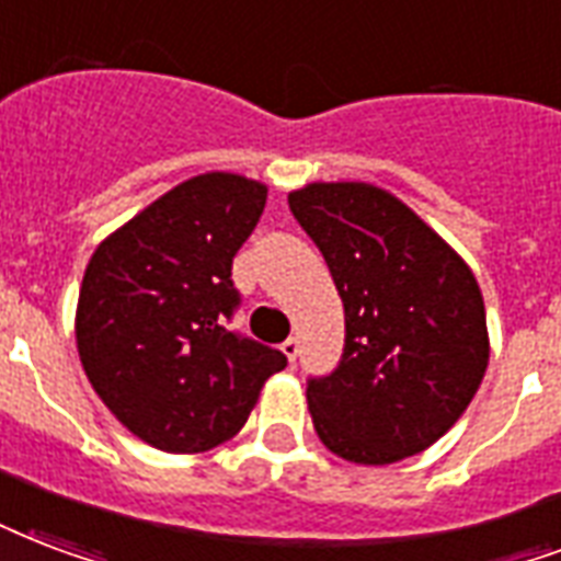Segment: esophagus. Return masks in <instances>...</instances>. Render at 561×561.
<instances>
[{
  "instance_id": "obj_1",
  "label": "esophagus",
  "mask_w": 561,
  "mask_h": 561,
  "mask_svg": "<svg viewBox=\"0 0 561 561\" xmlns=\"http://www.w3.org/2000/svg\"><path fill=\"white\" fill-rule=\"evenodd\" d=\"M282 353H285L290 365H294V362H297V353H299V341H297V337H288V341L282 344Z\"/></svg>"
}]
</instances>
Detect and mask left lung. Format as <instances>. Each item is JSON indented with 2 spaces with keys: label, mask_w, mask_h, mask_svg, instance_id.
Wrapping results in <instances>:
<instances>
[{
  "label": "left lung",
  "mask_w": 561,
  "mask_h": 561,
  "mask_svg": "<svg viewBox=\"0 0 561 561\" xmlns=\"http://www.w3.org/2000/svg\"><path fill=\"white\" fill-rule=\"evenodd\" d=\"M288 205L344 302V356L306 388L314 433L356 465L423 453L468 409L489 367L485 302L459 252L367 182H311Z\"/></svg>",
  "instance_id": "obj_1"
}]
</instances>
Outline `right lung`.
I'll use <instances>...</instances> for the list:
<instances>
[{
  "instance_id": "add662e5",
  "label": "right lung",
  "mask_w": 561,
  "mask_h": 561,
  "mask_svg": "<svg viewBox=\"0 0 561 561\" xmlns=\"http://www.w3.org/2000/svg\"><path fill=\"white\" fill-rule=\"evenodd\" d=\"M267 185L211 170L158 196L93 250L76 306V347L93 391L128 433L164 453L229 442L279 350L226 329L232 259Z\"/></svg>"
}]
</instances>
